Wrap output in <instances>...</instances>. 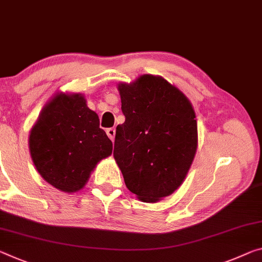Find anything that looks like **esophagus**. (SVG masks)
Instances as JSON below:
<instances>
[{
  "instance_id": "1",
  "label": "esophagus",
  "mask_w": 262,
  "mask_h": 262,
  "mask_svg": "<svg viewBox=\"0 0 262 262\" xmlns=\"http://www.w3.org/2000/svg\"><path fill=\"white\" fill-rule=\"evenodd\" d=\"M106 133H107V135H108V138L112 141H114V136H115V129H114V128H108V129L106 130Z\"/></svg>"
}]
</instances>
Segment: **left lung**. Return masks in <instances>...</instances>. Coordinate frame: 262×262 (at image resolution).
Returning a JSON list of instances; mask_svg holds the SVG:
<instances>
[{
	"label": "left lung",
	"mask_w": 262,
	"mask_h": 262,
	"mask_svg": "<svg viewBox=\"0 0 262 262\" xmlns=\"http://www.w3.org/2000/svg\"><path fill=\"white\" fill-rule=\"evenodd\" d=\"M124 122L116 127L114 159L128 190L143 202L183 183L197 149L196 114L188 98L162 77L120 84Z\"/></svg>",
	"instance_id": "8db88e82"
}]
</instances>
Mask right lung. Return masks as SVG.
Returning a JSON list of instances; mask_svg holds the SVG:
<instances>
[{"instance_id": "right-lung-1", "label": "right lung", "mask_w": 262, "mask_h": 262, "mask_svg": "<svg viewBox=\"0 0 262 262\" xmlns=\"http://www.w3.org/2000/svg\"><path fill=\"white\" fill-rule=\"evenodd\" d=\"M98 114L80 94H57L32 127L29 147L37 171L64 192L86 184L99 161L108 157L113 144L101 129Z\"/></svg>"}]
</instances>
